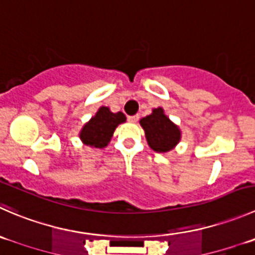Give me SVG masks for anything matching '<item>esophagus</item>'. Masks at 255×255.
<instances>
[{
    "mask_svg": "<svg viewBox=\"0 0 255 255\" xmlns=\"http://www.w3.org/2000/svg\"><path fill=\"white\" fill-rule=\"evenodd\" d=\"M127 120H128V122L135 123L138 120H139V116H138V115H135V116H129V117H128Z\"/></svg>",
    "mask_w": 255,
    "mask_h": 255,
    "instance_id": "obj_1",
    "label": "esophagus"
}]
</instances>
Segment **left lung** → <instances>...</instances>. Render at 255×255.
Returning <instances> with one entry per match:
<instances>
[{"instance_id": "8db88e82", "label": "left lung", "mask_w": 255, "mask_h": 255, "mask_svg": "<svg viewBox=\"0 0 255 255\" xmlns=\"http://www.w3.org/2000/svg\"><path fill=\"white\" fill-rule=\"evenodd\" d=\"M140 126L145 132L148 144L155 152H168L180 139V130L163 113L162 108H155L152 115L140 120Z\"/></svg>"}]
</instances>
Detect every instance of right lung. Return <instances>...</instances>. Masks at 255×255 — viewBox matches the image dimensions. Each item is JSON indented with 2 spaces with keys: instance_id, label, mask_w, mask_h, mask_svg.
I'll list each match as a JSON object with an SVG mask.
<instances>
[{
  "instance_id": "right-lung-1",
  "label": "right lung",
  "mask_w": 255,
  "mask_h": 255,
  "mask_svg": "<svg viewBox=\"0 0 255 255\" xmlns=\"http://www.w3.org/2000/svg\"><path fill=\"white\" fill-rule=\"evenodd\" d=\"M123 122H126V116L122 112L113 113L110 108L101 107L95 117L82 128L80 137L85 144L103 148L111 140L116 127Z\"/></svg>"
}]
</instances>
